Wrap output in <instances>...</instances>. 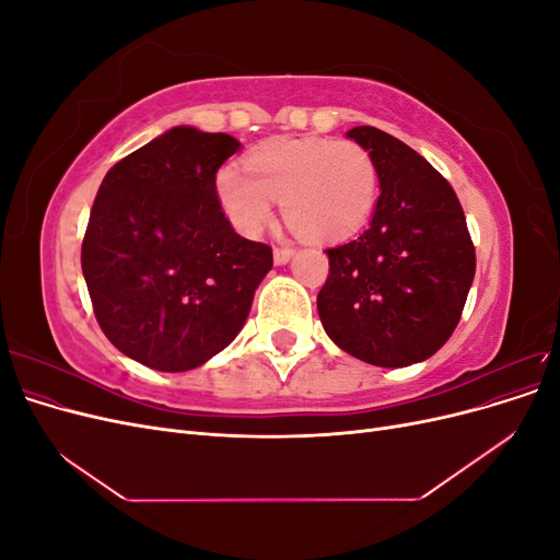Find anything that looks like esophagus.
I'll return each mask as SVG.
<instances>
[{
	"instance_id": "34e87169",
	"label": "esophagus",
	"mask_w": 560,
	"mask_h": 560,
	"mask_svg": "<svg viewBox=\"0 0 560 560\" xmlns=\"http://www.w3.org/2000/svg\"><path fill=\"white\" fill-rule=\"evenodd\" d=\"M292 257H294V249H292V247H276V249H273V261H276V266H284Z\"/></svg>"
}]
</instances>
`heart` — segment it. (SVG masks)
<instances>
[{
	"label": "heart",
	"mask_w": 560,
	"mask_h": 560,
	"mask_svg": "<svg viewBox=\"0 0 560 560\" xmlns=\"http://www.w3.org/2000/svg\"><path fill=\"white\" fill-rule=\"evenodd\" d=\"M217 198L243 235H259L273 219V200L299 235L338 241L358 233L374 212L378 171L350 140H273L245 159V173L224 167Z\"/></svg>",
	"instance_id": "1"
}]
</instances>
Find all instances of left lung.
<instances>
[{"label": "left lung", "mask_w": 560, "mask_h": 560, "mask_svg": "<svg viewBox=\"0 0 560 560\" xmlns=\"http://www.w3.org/2000/svg\"><path fill=\"white\" fill-rule=\"evenodd\" d=\"M346 138L376 163L381 194L369 229L327 249L317 313L331 341L366 364L411 366L460 322L477 257L451 184L409 144L374 126Z\"/></svg>", "instance_id": "left-lung-1"}]
</instances>
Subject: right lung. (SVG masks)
<instances>
[{
    "instance_id": "obj_1",
    "label": "right lung",
    "mask_w": 560,
    "mask_h": 560,
    "mask_svg": "<svg viewBox=\"0 0 560 560\" xmlns=\"http://www.w3.org/2000/svg\"><path fill=\"white\" fill-rule=\"evenodd\" d=\"M241 149L226 132L175 126L100 184L81 270L95 317L126 358L189 371L241 334L273 252L233 231L217 171Z\"/></svg>"
}]
</instances>
